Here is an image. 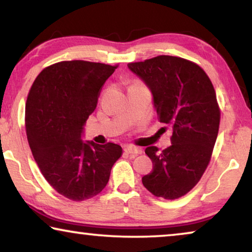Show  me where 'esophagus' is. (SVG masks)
<instances>
[{"mask_svg": "<svg viewBox=\"0 0 252 252\" xmlns=\"http://www.w3.org/2000/svg\"><path fill=\"white\" fill-rule=\"evenodd\" d=\"M125 152L127 153V155H132V156H138L142 153V149L136 148L133 146H126L125 147Z\"/></svg>", "mask_w": 252, "mask_h": 252, "instance_id": "esophagus-1", "label": "esophagus"}]
</instances>
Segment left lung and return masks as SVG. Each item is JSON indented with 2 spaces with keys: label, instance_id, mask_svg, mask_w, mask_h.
Masks as SVG:
<instances>
[{
  "label": "left lung",
  "instance_id": "8db88e82",
  "mask_svg": "<svg viewBox=\"0 0 252 252\" xmlns=\"http://www.w3.org/2000/svg\"><path fill=\"white\" fill-rule=\"evenodd\" d=\"M127 67L150 89L159 121L173 131L167 149H146L153 169L142 183L156 197L178 199L197 185L210 162L220 123L215 89L201 67L182 58L159 55Z\"/></svg>",
  "mask_w": 252,
  "mask_h": 252
}]
</instances>
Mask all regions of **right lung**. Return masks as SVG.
I'll return each mask as SVG.
<instances>
[{
	"label": "right lung",
	"mask_w": 252,
	"mask_h": 252,
	"mask_svg": "<svg viewBox=\"0 0 252 252\" xmlns=\"http://www.w3.org/2000/svg\"><path fill=\"white\" fill-rule=\"evenodd\" d=\"M118 65L62 61L37 75L25 104V129L34 160L51 187L73 201L99 194L122 156L116 143L83 141L84 125Z\"/></svg>",
	"instance_id": "add662e5"
}]
</instances>
